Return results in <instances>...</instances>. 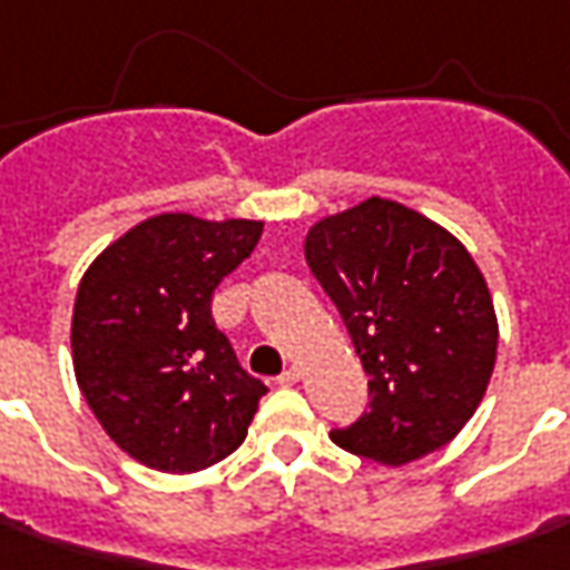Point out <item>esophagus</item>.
Wrapping results in <instances>:
<instances>
[{
  "label": "esophagus",
  "instance_id": "1",
  "mask_svg": "<svg viewBox=\"0 0 570 570\" xmlns=\"http://www.w3.org/2000/svg\"><path fill=\"white\" fill-rule=\"evenodd\" d=\"M296 382H299V368H296V365H289V368H284V372L277 375V384H281V387H289V384Z\"/></svg>",
  "mask_w": 570,
  "mask_h": 570
}]
</instances>
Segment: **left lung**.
I'll list each match as a JSON object with an SVG mask.
<instances>
[{
  "label": "left lung",
  "mask_w": 570,
  "mask_h": 570,
  "mask_svg": "<svg viewBox=\"0 0 570 570\" xmlns=\"http://www.w3.org/2000/svg\"><path fill=\"white\" fill-rule=\"evenodd\" d=\"M305 262L368 375V413L331 429V442L384 466L451 442L476 413L499 350L470 252L416 210L368 198L312 226Z\"/></svg>",
  "instance_id": "obj_1"
}]
</instances>
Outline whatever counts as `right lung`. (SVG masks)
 I'll return each mask as SVG.
<instances>
[{
	"mask_svg": "<svg viewBox=\"0 0 570 570\" xmlns=\"http://www.w3.org/2000/svg\"><path fill=\"white\" fill-rule=\"evenodd\" d=\"M262 239L258 220L150 217L88 267L71 318L81 394L107 435L160 473L233 454L267 394L210 318V296Z\"/></svg>",
	"mask_w": 570,
	"mask_h": 570,
	"instance_id": "right-lung-1",
	"label": "right lung"
}]
</instances>
